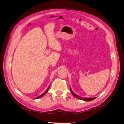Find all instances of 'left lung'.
Instances as JSON below:
<instances>
[{"mask_svg": "<svg viewBox=\"0 0 124 124\" xmlns=\"http://www.w3.org/2000/svg\"><path fill=\"white\" fill-rule=\"evenodd\" d=\"M70 89L71 93H72V94L75 97H76V98H78V99H79L83 100H84V101H92V100H93V99H95L96 98H82V97H81L80 96H78V95H77L75 94V93H74L72 91V89H71V87H70Z\"/></svg>", "mask_w": 124, "mask_h": 124, "instance_id": "obj_1", "label": "left lung"}]
</instances>
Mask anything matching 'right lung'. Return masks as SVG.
Listing matches in <instances>:
<instances>
[{"label":"right lung","mask_w":124,"mask_h":124,"mask_svg":"<svg viewBox=\"0 0 124 124\" xmlns=\"http://www.w3.org/2000/svg\"><path fill=\"white\" fill-rule=\"evenodd\" d=\"M50 85L48 86V88H47V89L46 90V91H45L42 95H41L40 96H38V97H37V98H35L34 99H38V98H41V97H43L45 94H46V93H47V92H48V89H49V88H50Z\"/></svg>","instance_id":"right-lung-1"}]
</instances>
